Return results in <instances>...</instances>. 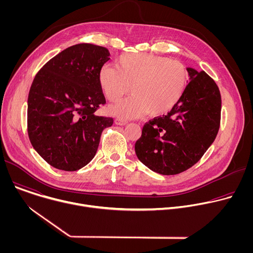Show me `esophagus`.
I'll return each instance as SVG.
<instances>
[{
  "label": "esophagus",
  "instance_id": "esophagus-1",
  "mask_svg": "<svg viewBox=\"0 0 253 253\" xmlns=\"http://www.w3.org/2000/svg\"><path fill=\"white\" fill-rule=\"evenodd\" d=\"M127 123H128V122L125 121V120H121V119H116V120H115V124H116V125L124 126V125H126Z\"/></svg>",
  "mask_w": 253,
  "mask_h": 253
}]
</instances>
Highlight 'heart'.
<instances>
[{"mask_svg": "<svg viewBox=\"0 0 253 253\" xmlns=\"http://www.w3.org/2000/svg\"><path fill=\"white\" fill-rule=\"evenodd\" d=\"M99 85L110 102L127 99L110 107V112L122 119H133L147 112L161 116L170 112L183 97L189 81L187 68L177 60L147 53L119 56L116 67L103 65L98 73Z\"/></svg>", "mask_w": 253, "mask_h": 253, "instance_id": "1", "label": "heart"}]
</instances>
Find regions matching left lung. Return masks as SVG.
<instances>
[{
    "instance_id": "obj_1",
    "label": "left lung",
    "mask_w": 253,
    "mask_h": 253,
    "mask_svg": "<svg viewBox=\"0 0 253 253\" xmlns=\"http://www.w3.org/2000/svg\"><path fill=\"white\" fill-rule=\"evenodd\" d=\"M190 82L167 115L145 123L135 143L138 159L162 175L181 173L197 163L220 126L219 89L204 71L187 68Z\"/></svg>"
}]
</instances>
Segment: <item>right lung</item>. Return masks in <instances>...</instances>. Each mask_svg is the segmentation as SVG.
<instances>
[{
  "mask_svg": "<svg viewBox=\"0 0 253 253\" xmlns=\"http://www.w3.org/2000/svg\"><path fill=\"white\" fill-rule=\"evenodd\" d=\"M106 48L71 46L35 76L28 97V135L32 146L51 166L76 171L95 156L102 131L113 118L95 115L106 103L98 81L110 58Z\"/></svg>",
  "mask_w": 253,
  "mask_h": 253,
  "instance_id": "right-lung-1",
  "label": "right lung"
}]
</instances>
